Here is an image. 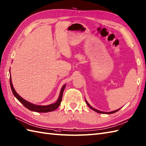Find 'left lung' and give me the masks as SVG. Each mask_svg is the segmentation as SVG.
I'll use <instances>...</instances> for the list:
<instances>
[{"label":"left lung","instance_id":"1","mask_svg":"<svg viewBox=\"0 0 146 146\" xmlns=\"http://www.w3.org/2000/svg\"><path fill=\"white\" fill-rule=\"evenodd\" d=\"M86 104H87V105L88 106V107L90 108L91 109H92V110H93L94 111H96V112H98V113H107V114H111V113H115V112H117V111H118L119 109H118V110H115V111H111V112H104V111H99V110H97V109H94V108H92L90 105H89V103L86 101Z\"/></svg>","mask_w":146,"mask_h":146}]
</instances>
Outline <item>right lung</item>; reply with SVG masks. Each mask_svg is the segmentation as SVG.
I'll return each mask as SVG.
<instances>
[{
	"label": "right lung",
	"mask_w": 146,
	"mask_h": 146,
	"mask_svg": "<svg viewBox=\"0 0 146 146\" xmlns=\"http://www.w3.org/2000/svg\"><path fill=\"white\" fill-rule=\"evenodd\" d=\"M10 87L11 89H12V92L15 97L19 100V101L23 104V105L27 108V109H29V110H31L33 111H36V112H40V113H46V112H49V111H52L55 110V109H57V108L59 107V106L60 105V103L62 102V96H63V91H64L65 88L66 86V85H64L62 87L60 93V96L59 98L57 100V101L54 104H50V105H48L46 106H36L34 105L31 103H29V102H27V100H25L22 98L18 95L16 91H15V89L13 87L12 83V79H11V76L10 77Z\"/></svg>",
	"instance_id": "right-lung-1"
}]
</instances>
